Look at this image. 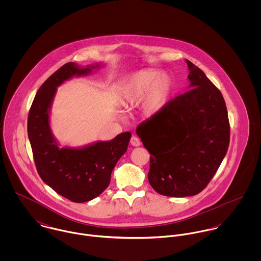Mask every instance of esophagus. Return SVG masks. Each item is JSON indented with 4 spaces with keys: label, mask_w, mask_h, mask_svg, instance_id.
I'll use <instances>...</instances> for the list:
<instances>
[{
    "label": "esophagus",
    "mask_w": 261,
    "mask_h": 261,
    "mask_svg": "<svg viewBox=\"0 0 261 261\" xmlns=\"http://www.w3.org/2000/svg\"><path fill=\"white\" fill-rule=\"evenodd\" d=\"M130 145L134 146V147H140V146H141V141H140V139L137 138V137H133V138L130 139Z\"/></svg>",
    "instance_id": "esophagus-1"
}]
</instances>
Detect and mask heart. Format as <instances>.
<instances>
[{
  "label": "heart",
  "instance_id": "b5f03b06",
  "mask_svg": "<svg viewBox=\"0 0 261 261\" xmlns=\"http://www.w3.org/2000/svg\"><path fill=\"white\" fill-rule=\"evenodd\" d=\"M175 87L171 75L161 74L153 69L140 70L121 84V103L135 107L141 102V111L147 116L160 112Z\"/></svg>",
  "mask_w": 261,
  "mask_h": 261
}]
</instances>
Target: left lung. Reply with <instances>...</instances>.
<instances>
[{"mask_svg": "<svg viewBox=\"0 0 261 261\" xmlns=\"http://www.w3.org/2000/svg\"><path fill=\"white\" fill-rule=\"evenodd\" d=\"M190 85L137 127L150 155L149 184L159 194L188 197L211 181L229 147L223 96L205 73L187 60Z\"/></svg>", "mask_w": 261, "mask_h": 261, "instance_id": "obj_1", "label": "left lung"}]
</instances>
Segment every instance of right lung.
Returning a JSON list of instances; mask_svg holds the SVG:
<instances>
[{
  "label": "right lung",
  "mask_w": 261,
  "mask_h": 261,
  "mask_svg": "<svg viewBox=\"0 0 261 261\" xmlns=\"http://www.w3.org/2000/svg\"><path fill=\"white\" fill-rule=\"evenodd\" d=\"M100 65L64 64L38 89L28 115V137L39 176L56 193L75 203L90 201L109 187L112 170L126 151L132 137L125 132L111 141L60 148L52 134L50 111L57 87L72 77L90 74Z\"/></svg>",
  "instance_id": "obj_1"
}]
</instances>
